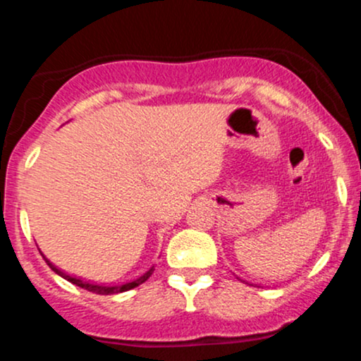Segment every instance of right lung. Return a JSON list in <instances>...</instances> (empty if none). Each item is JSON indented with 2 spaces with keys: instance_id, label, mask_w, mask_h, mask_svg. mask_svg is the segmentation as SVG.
<instances>
[{
  "instance_id": "add662e5",
  "label": "right lung",
  "mask_w": 361,
  "mask_h": 361,
  "mask_svg": "<svg viewBox=\"0 0 361 361\" xmlns=\"http://www.w3.org/2000/svg\"><path fill=\"white\" fill-rule=\"evenodd\" d=\"M44 259H45V263H47L49 267H51V270L56 271L57 275L62 276V279H64V280L71 281V283L78 285V287L88 290V292L98 293V295H114V293H122V292H127V290H130V288L139 287V285L144 283V281H146L149 276L152 275V271H154V267H151L146 273H144L142 276H139L137 280L130 281V283H126V285H97V283H90V281H85V280H81V279H74V276H71V275H66V273L61 271L59 268L54 267V264L47 258H45V256H44Z\"/></svg>"
}]
</instances>
